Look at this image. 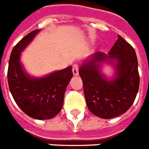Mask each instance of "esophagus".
<instances>
[{
    "label": "esophagus",
    "mask_w": 149,
    "mask_h": 149,
    "mask_svg": "<svg viewBox=\"0 0 149 149\" xmlns=\"http://www.w3.org/2000/svg\"><path fill=\"white\" fill-rule=\"evenodd\" d=\"M72 73L74 76H78L79 74V67L77 65H74L72 66Z\"/></svg>",
    "instance_id": "obj_1"
}]
</instances>
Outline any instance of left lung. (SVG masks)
I'll return each mask as SVG.
<instances>
[{"label": "left lung", "instance_id": "left-lung-1", "mask_svg": "<svg viewBox=\"0 0 149 149\" xmlns=\"http://www.w3.org/2000/svg\"><path fill=\"white\" fill-rule=\"evenodd\" d=\"M104 65L113 68L114 73L111 78L102 72ZM79 75L89 111L105 119L125 113L139 89L136 52L120 35L108 54L96 52L84 59L79 68Z\"/></svg>", "mask_w": 149, "mask_h": 149}]
</instances>
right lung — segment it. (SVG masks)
Wrapping results in <instances>:
<instances>
[{
	"mask_svg": "<svg viewBox=\"0 0 149 149\" xmlns=\"http://www.w3.org/2000/svg\"><path fill=\"white\" fill-rule=\"evenodd\" d=\"M40 31L30 32L14 47L8 62V82L15 102L25 114L46 120L55 117L62 109L65 89L73 74L72 66L41 77L27 73L21 62V54Z\"/></svg>",
	"mask_w": 149,
	"mask_h": 149,
	"instance_id": "right-lung-1",
	"label": "right lung"
}]
</instances>
